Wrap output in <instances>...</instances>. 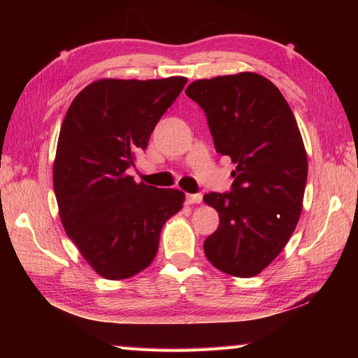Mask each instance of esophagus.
I'll use <instances>...</instances> for the list:
<instances>
[{
	"label": "esophagus",
	"instance_id": "34e87169",
	"mask_svg": "<svg viewBox=\"0 0 358 358\" xmlns=\"http://www.w3.org/2000/svg\"><path fill=\"white\" fill-rule=\"evenodd\" d=\"M202 199H203V196H202L201 192H197V194H187V196H186V202H187V203H201Z\"/></svg>",
	"mask_w": 358,
	"mask_h": 358
}]
</instances>
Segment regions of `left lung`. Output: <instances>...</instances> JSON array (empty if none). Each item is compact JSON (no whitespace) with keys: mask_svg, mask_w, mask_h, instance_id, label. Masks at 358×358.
<instances>
[{"mask_svg":"<svg viewBox=\"0 0 358 358\" xmlns=\"http://www.w3.org/2000/svg\"><path fill=\"white\" fill-rule=\"evenodd\" d=\"M185 93L207 115L217 153L237 164L229 192L203 196L220 215L205 256L227 275L256 276L301 213L308 159L295 117L280 90L254 72L196 80Z\"/></svg>","mask_w":358,"mask_h":358,"instance_id":"left-lung-1","label":"left lung"}]
</instances>
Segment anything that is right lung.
Wrapping results in <instances>:
<instances>
[{
    "label": "right lung",
    "mask_w": 358,
    "mask_h": 358,
    "mask_svg": "<svg viewBox=\"0 0 358 358\" xmlns=\"http://www.w3.org/2000/svg\"><path fill=\"white\" fill-rule=\"evenodd\" d=\"M185 77L98 80L72 101L58 137L53 187L68 237L107 280L153 262L162 226L185 194L136 183L126 171L185 88Z\"/></svg>",
    "instance_id": "right-lung-1"
}]
</instances>
